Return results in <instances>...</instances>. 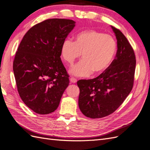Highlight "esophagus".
Wrapping results in <instances>:
<instances>
[{"mask_svg":"<svg viewBox=\"0 0 150 150\" xmlns=\"http://www.w3.org/2000/svg\"><path fill=\"white\" fill-rule=\"evenodd\" d=\"M70 82L73 83H76V81H77V80H76V79L72 78V77H71V78L70 79Z\"/></svg>","mask_w":150,"mask_h":150,"instance_id":"34e87169","label":"esophagus"}]
</instances>
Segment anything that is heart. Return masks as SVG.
I'll use <instances>...</instances> for the list:
<instances>
[{
	"instance_id": "heart-1",
	"label": "heart",
	"mask_w": 150,
	"mask_h": 150,
	"mask_svg": "<svg viewBox=\"0 0 150 150\" xmlns=\"http://www.w3.org/2000/svg\"><path fill=\"white\" fill-rule=\"evenodd\" d=\"M116 49V42L111 36L87 30L79 33L74 42L69 39L64 40L60 47V55L65 62L71 64L81 54L82 60L73 66L69 73L86 77L106 70L112 62Z\"/></svg>"
}]
</instances>
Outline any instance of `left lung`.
Listing matches in <instances>:
<instances>
[{
    "instance_id": "1",
    "label": "left lung",
    "mask_w": 150,
    "mask_h": 150,
    "mask_svg": "<svg viewBox=\"0 0 150 150\" xmlns=\"http://www.w3.org/2000/svg\"><path fill=\"white\" fill-rule=\"evenodd\" d=\"M117 39L115 58L96 78L77 81L80 88L79 106L88 117L102 118L113 113L132 90L135 55L130 44L119 30L111 26Z\"/></svg>"
}]
</instances>
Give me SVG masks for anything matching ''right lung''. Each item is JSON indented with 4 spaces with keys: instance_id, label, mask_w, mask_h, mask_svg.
Returning a JSON list of instances; mask_svg holds the SVG:
<instances>
[{
    "instance_id": "1",
    "label": "right lung",
    "mask_w": 150,
    "mask_h": 150,
    "mask_svg": "<svg viewBox=\"0 0 150 150\" xmlns=\"http://www.w3.org/2000/svg\"><path fill=\"white\" fill-rule=\"evenodd\" d=\"M75 26L68 19L52 18L33 26L20 44L13 70L22 101L39 114L58 108L69 84L60 59V47Z\"/></svg>"
}]
</instances>
